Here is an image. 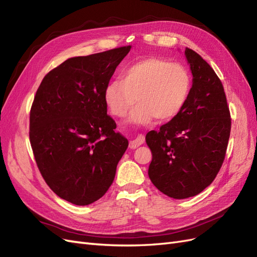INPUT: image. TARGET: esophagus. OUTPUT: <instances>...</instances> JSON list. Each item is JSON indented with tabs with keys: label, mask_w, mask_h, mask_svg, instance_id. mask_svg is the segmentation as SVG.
I'll return each instance as SVG.
<instances>
[{
	"label": "esophagus",
	"mask_w": 257,
	"mask_h": 257,
	"mask_svg": "<svg viewBox=\"0 0 257 257\" xmlns=\"http://www.w3.org/2000/svg\"><path fill=\"white\" fill-rule=\"evenodd\" d=\"M145 143V136L144 135H138L135 139L130 142V148L131 149H136L139 146H142Z\"/></svg>",
	"instance_id": "obj_1"
}]
</instances>
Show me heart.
Listing matches in <instances>:
<instances>
[{"instance_id":"1","label":"heart","mask_w":257,"mask_h":257,"mask_svg":"<svg viewBox=\"0 0 257 257\" xmlns=\"http://www.w3.org/2000/svg\"><path fill=\"white\" fill-rule=\"evenodd\" d=\"M193 76L189 68L163 58H146L124 69L121 79L108 83L105 105L113 116L122 118L133 105L128 122L147 124L175 119L189 102Z\"/></svg>"}]
</instances>
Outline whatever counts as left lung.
<instances>
[{
	"instance_id": "8db88e82",
	"label": "left lung",
	"mask_w": 257,
	"mask_h": 257,
	"mask_svg": "<svg viewBox=\"0 0 257 257\" xmlns=\"http://www.w3.org/2000/svg\"><path fill=\"white\" fill-rule=\"evenodd\" d=\"M185 57L193 75L189 102L175 119L146 136L152 152L148 175L165 195L195 196L212 183L225 159L231 120L223 84L194 50Z\"/></svg>"
}]
</instances>
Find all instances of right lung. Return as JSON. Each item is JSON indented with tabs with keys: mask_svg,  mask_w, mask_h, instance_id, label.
Here are the masks:
<instances>
[{
	"mask_svg": "<svg viewBox=\"0 0 257 257\" xmlns=\"http://www.w3.org/2000/svg\"><path fill=\"white\" fill-rule=\"evenodd\" d=\"M132 46L71 58L38 87L30 111V143L38 169L62 199L87 206L112 184L128 142L115 133L104 91Z\"/></svg>",
	"mask_w": 257,
	"mask_h": 257,
	"instance_id": "right-lung-1",
	"label": "right lung"
}]
</instances>
